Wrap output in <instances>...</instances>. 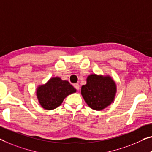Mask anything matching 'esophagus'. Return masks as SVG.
<instances>
[{
	"instance_id": "esophagus-1",
	"label": "esophagus",
	"mask_w": 152,
	"mask_h": 152,
	"mask_svg": "<svg viewBox=\"0 0 152 152\" xmlns=\"http://www.w3.org/2000/svg\"><path fill=\"white\" fill-rule=\"evenodd\" d=\"M73 86H74V88H75L76 90H79V85L78 83H75L74 85H73Z\"/></svg>"
}]
</instances>
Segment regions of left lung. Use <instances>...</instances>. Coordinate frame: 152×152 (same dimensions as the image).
Returning a JSON list of instances; mask_svg holds the SVG:
<instances>
[{"label":"left lung","mask_w":152,"mask_h":152,"mask_svg":"<svg viewBox=\"0 0 152 152\" xmlns=\"http://www.w3.org/2000/svg\"><path fill=\"white\" fill-rule=\"evenodd\" d=\"M87 83L81 87V95L91 109L101 111L113 102L116 93V84L109 76L90 75Z\"/></svg>","instance_id":"1"}]
</instances>
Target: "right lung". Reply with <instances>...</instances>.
I'll return each instance as SVG.
<instances>
[{
    "mask_svg": "<svg viewBox=\"0 0 152 152\" xmlns=\"http://www.w3.org/2000/svg\"><path fill=\"white\" fill-rule=\"evenodd\" d=\"M76 92V90L68 81L61 78L52 77L44 85L37 89V99L41 106L47 110H52L62 104L69 94Z\"/></svg>",
    "mask_w": 152,
    "mask_h": 152,
    "instance_id": "obj_1",
    "label": "right lung"
}]
</instances>
